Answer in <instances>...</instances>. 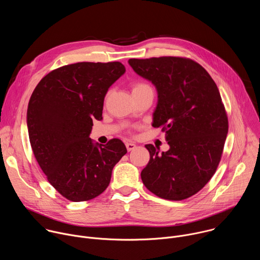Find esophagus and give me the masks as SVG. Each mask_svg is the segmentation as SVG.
Listing matches in <instances>:
<instances>
[{
  "instance_id": "obj_1",
  "label": "esophagus",
  "mask_w": 260,
  "mask_h": 260,
  "mask_svg": "<svg viewBox=\"0 0 260 260\" xmlns=\"http://www.w3.org/2000/svg\"><path fill=\"white\" fill-rule=\"evenodd\" d=\"M125 146H126V149H127V151H128V152H129V151L135 150V149H136V147H137L134 143H126V144H125Z\"/></svg>"
}]
</instances>
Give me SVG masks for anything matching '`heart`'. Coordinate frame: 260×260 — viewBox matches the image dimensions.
<instances>
[{
  "label": "heart",
  "mask_w": 260,
  "mask_h": 260,
  "mask_svg": "<svg viewBox=\"0 0 260 260\" xmlns=\"http://www.w3.org/2000/svg\"><path fill=\"white\" fill-rule=\"evenodd\" d=\"M147 86H149L147 83H144V82H137L133 85V92L134 91H138V90H141V89H144V88H147ZM109 94H107L108 96Z\"/></svg>",
  "instance_id": "b5f03b06"
}]
</instances>
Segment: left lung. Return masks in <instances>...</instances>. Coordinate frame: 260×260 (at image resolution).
<instances>
[{"instance_id":"left-lung-1","label":"left lung","mask_w":260,"mask_h":260,"mask_svg":"<svg viewBox=\"0 0 260 260\" xmlns=\"http://www.w3.org/2000/svg\"><path fill=\"white\" fill-rule=\"evenodd\" d=\"M158 93L153 126L165 132L169 150L159 154L145 147L150 160L142 170L145 187L172 201L198 193L215 174L229 131L228 115L217 85L197 62L183 57L129 59Z\"/></svg>"}]
</instances>
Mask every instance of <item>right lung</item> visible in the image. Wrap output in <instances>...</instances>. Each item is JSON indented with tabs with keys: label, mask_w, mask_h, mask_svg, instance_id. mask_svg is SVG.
<instances>
[{
	"label": "right lung",
	"mask_w": 260,
	"mask_h": 260,
	"mask_svg": "<svg viewBox=\"0 0 260 260\" xmlns=\"http://www.w3.org/2000/svg\"><path fill=\"white\" fill-rule=\"evenodd\" d=\"M120 62H78L52 70L36 86L27 108L29 142L49 183L66 199L88 201L109 186L112 169L126 154L118 139L90 138L102 119L104 98L123 73Z\"/></svg>",
	"instance_id": "obj_1"
}]
</instances>
